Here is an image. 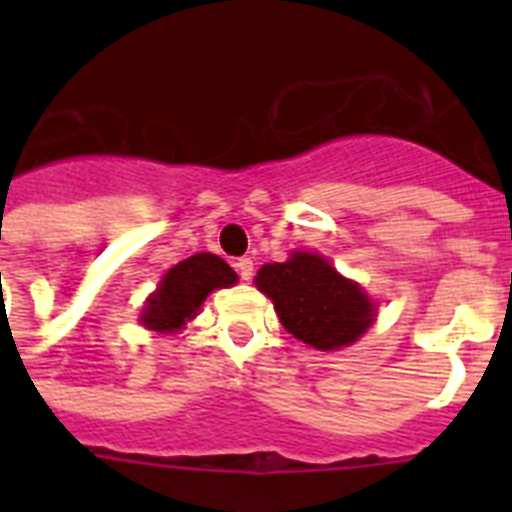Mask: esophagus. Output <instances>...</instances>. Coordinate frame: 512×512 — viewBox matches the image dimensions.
<instances>
[{
  "mask_svg": "<svg viewBox=\"0 0 512 512\" xmlns=\"http://www.w3.org/2000/svg\"><path fill=\"white\" fill-rule=\"evenodd\" d=\"M233 266H235V271H238V277H241L243 282H248V279L253 277V261L251 259H238Z\"/></svg>",
  "mask_w": 512,
  "mask_h": 512,
  "instance_id": "1",
  "label": "esophagus"
}]
</instances>
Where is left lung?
<instances>
[{"label":"left lung","instance_id":"8db88e82","mask_svg":"<svg viewBox=\"0 0 512 512\" xmlns=\"http://www.w3.org/2000/svg\"><path fill=\"white\" fill-rule=\"evenodd\" d=\"M256 287L274 300L284 330L320 351L354 343L374 320L372 300L318 253L295 251L259 269Z\"/></svg>","mask_w":512,"mask_h":512}]
</instances>
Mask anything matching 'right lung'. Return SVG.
Here are the masks:
<instances>
[{
    "mask_svg": "<svg viewBox=\"0 0 512 512\" xmlns=\"http://www.w3.org/2000/svg\"><path fill=\"white\" fill-rule=\"evenodd\" d=\"M235 282H238V274L220 256L194 253L189 259L179 261L161 279L156 295L148 297L143 307L140 323L158 333L179 330L189 318H194V312L200 310L212 289L230 287Z\"/></svg>",
    "mask_w": 512,
    "mask_h": 512,
    "instance_id": "right-lung-1",
    "label": "right lung"
}]
</instances>
